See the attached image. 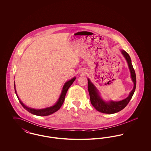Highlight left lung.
Masks as SVG:
<instances>
[{
	"instance_id": "obj_1",
	"label": "left lung",
	"mask_w": 151,
	"mask_h": 151,
	"mask_svg": "<svg viewBox=\"0 0 151 151\" xmlns=\"http://www.w3.org/2000/svg\"><path fill=\"white\" fill-rule=\"evenodd\" d=\"M121 52L128 63L131 73V78L134 82V88L129 93V96L126 99L120 101H110L109 102H106L103 100L100 96L99 91L91 81V80L88 79V89L90 96L91 102L94 108L97 111L102 113L114 114L122 110L127 105L135 91L137 85L136 74L131 63V59L129 54L125 51L121 50Z\"/></svg>"
}]
</instances>
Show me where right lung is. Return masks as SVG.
Masks as SVG:
<instances>
[{"mask_svg":"<svg viewBox=\"0 0 151 151\" xmlns=\"http://www.w3.org/2000/svg\"><path fill=\"white\" fill-rule=\"evenodd\" d=\"M75 79H76V78L74 77L73 78H72V79H71L69 81H67L65 83V85L63 87L61 94L60 95V97L57 102V103L54 105L50 106V107H49V108H45V109H35L29 108V107L25 106L19 99V97H18V96L17 94L16 91V88H15V84L14 83V91H15L16 94L18 98V100H19V102L22 104L23 108H24L25 110H27L28 111H29V113H30L33 114H35V115H38V116H47V115H50V114H53L54 113L56 112L62 106V105L63 104V102L65 101V96L66 93H67L68 88L72 85V83H73V81H75Z\"/></svg>","mask_w":151,"mask_h":151,"instance_id":"add662e5","label":"right lung"}]
</instances>
